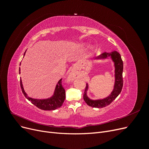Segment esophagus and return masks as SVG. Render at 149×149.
<instances>
[{"mask_svg": "<svg viewBox=\"0 0 149 149\" xmlns=\"http://www.w3.org/2000/svg\"><path fill=\"white\" fill-rule=\"evenodd\" d=\"M78 77V74L76 73V72H74V71H72L71 73V74H70V76H69V80H73V79H76V78H77Z\"/></svg>", "mask_w": 149, "mask_h": 149, "instance_id": "34e87169", "label": "esophagus"}]
</instances>
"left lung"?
Segmentation results:
<instances>
[{"instance_id": "left-lung-1", "label": "left lung", "mask_w": 149, "mask_h": 149, "mask_svg": "<svg viewBox=\"0 0 149 149\" xmlns=\"http://www.w3.org/2000/svg\"><path fill=\"white\" fill-rule=\"evenodd\" d=\"M108 56H111L112 61L114 63L115 66V84L113 91H112L110 95L106 98L102 100H92L87 96V91L88 89V85L86 84V87L85 88L83 94V99L86 103L89 106L96 108H102L109 105L115 99L119 96L120 93L123 86V61L120 54L116 51L112 52L111 53H103L100 56L95 58L94 59H104Z\"/></svg>"}]
</instances>
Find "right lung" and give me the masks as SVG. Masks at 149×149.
Returning <instances> with one entry per match:
<instances>
[{"label": "right lung", "mask_w": 149, "mask_h": 149, "mask_svg": "<svg viewBox=\"0 0 149 149\" xmlns=\"http://www.w3.org/2000/svg\"><path fill=\"white\" fill-rule=\"evenodd\" d=\"M20 70L19 69V73H20ZM61 81L62 79H60L59 81L58 82V84L56 86V88L55 90V92H54L53 96L49 98L45 99V100H37V99L29 97L24 91L21 79L20 81V82L22 91L24 94L25 97L29 101H30L33 104H34L35 106H37L40 109L45 111H51L56 109L62 106L63 103L65 101L66 97L65 90L61 84Z\"/></svg>", "instance_id": "add662e5"}]
</instances>
